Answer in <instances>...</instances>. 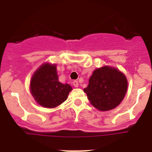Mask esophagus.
<instances>
[{"mask_svg":"<svg viewBox=\"0 0 152 152\" xmlns=\"http://www.w3.org/2000/svg\"><path fill=\"white\" fill-rule=\"evenodd\" d=\"M78 81H77V80H75V81H73V86L75 87V88H78Z\"/></svg>","mask_w":152,"mask_h":152,"instance_id":"34e87169","label":"esophagus"}]
</instances>
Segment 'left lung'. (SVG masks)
I'll use <instances>...</instances> for the list:
<instances>
[{
    "mask_svg": "<svg viewBox=\"0 0 152 152\" xmlns=\"http://www.w3.org/2000/svg\"><path fill=\"white\" fill-rule=\"evenodd\" d=\"M127 88L126 75L117 68L106 65L94 71L84 91L91 105L98 110L108 111L120 104Z\"/></svg>",
    "mask_w": 152,
    "mask_h": 152,
    "instance_id": "obj_1",
    "label": "left lung"
}]
</instances>
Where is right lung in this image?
I'll list each match as a JSON object with an SVG mask.
<instances>
[{
  "label": "right lung",
  "instance_id": "add662e5",
  "mask_svg": "<svg viewBox=\"0 0 152 152\" xmlns=\"http://www.w3.org/2000/svg\"><path fill=\"white\" fill-rule=\"evenodd\" d=\"M29 90L39 105L55 108L67 100L72 88L68 84L59 82L56 64L45 62L31 77Z\"/></svg>",
  "mask_w": 152,
  "mask_h": 152
}]
</instances>
